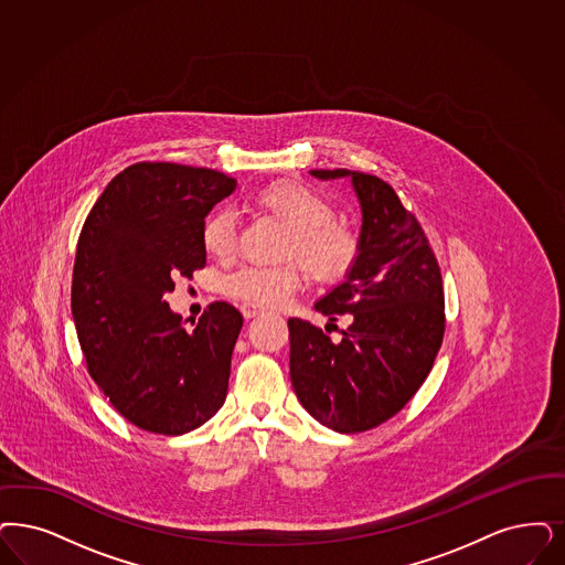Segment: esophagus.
<instances>
[{
  "mask_svg": "<svg viewBox=\"0 0 565 565\" xmlns=\"http://www.w3.org/2000/svg\"><path fill=\"white\" fill-rule=\"evenodd\" d=\"M241 310H243V316H245L247 320H252L255 316H259V313L264 312L262 308H255V306H243Z\"/></svg>",
  "mask_w": 565,
  "mask_h": 565,
  "instance_id": "esophagus-1",
  "label": "esophagus"
}]
</instances>
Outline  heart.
<instances>
[{"label": "heart", "mask_w": 565, "mask_h": 565, "mask_svg": "<svg viewBox=\"0 0 565 565\" xmlns=\"http://www.w3.org/2000/svg\"><path fill=\"white\" fill-rule=\"evenodd\" d=\"M257 205L282 220L291 234L287 259H301L316 282L334 285L354 270L362 238L343 220L334 217V205L318 190L301 182H278L257 194ZM201 247L213 259L228 262L236 252V217L231 210L211 211L201 226ZM303 285V268L247 264L224 278V292L255 308L285 306Z\"/></svg>", "instance_id": "heart-1"}]
</instances>
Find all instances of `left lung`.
Segmentation results:
<instances>
[{
    "mask_svg": "<svg viewBox=\"0 0 565 565\" xmlns=\"http://www.w3.org/2000/svg\"><path fill=\"white\" fill-rule=\"evenodd\" d=\"M312 175L352 178L362 253L345 282L313 306L331 322H350L341 339L289 318L292 390L322 425L360 434L397 415L429 375L446 329L441 270L415 213L387 182L348 169Z\"/></svg>",
    "mask_w": 565,
    "mask_h": 565,
    "instance_id": "8db88e82",
    "label": "left lung"
}]
</instances>
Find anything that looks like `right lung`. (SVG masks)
Masks as SVG:
<instances>
[{"label": "right lung", "mask_w": 565, "mask_h": 565, "mask_svg": "<svg viewBox=\"0 0 565 565\" xmlns=\"http://www.w3.org/2000/svg\"><path fill=\"white\" fill-rule=\"evenodd\" d=\"M234 189L215 169L142 161L85 217L71 287L85 366L115 411L150 434L201 427L228 394L243 313L213 301L186 331L163 295L205 266L201 226Z\"/></svg>", "instance_id": "obj_1"}]
</instances>
